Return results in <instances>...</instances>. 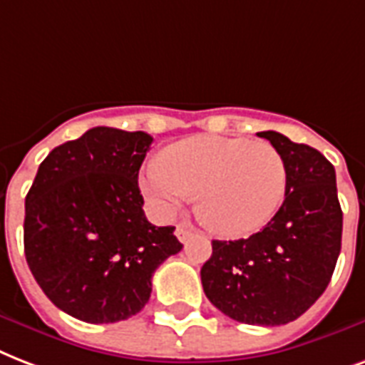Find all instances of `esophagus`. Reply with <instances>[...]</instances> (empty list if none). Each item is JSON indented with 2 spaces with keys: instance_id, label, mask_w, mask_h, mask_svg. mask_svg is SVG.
<instances>
[{
  "instance_id": "34e87169",
  "label": "esophagus",
  "mask_w": 365,
  "mask_h": 365,
  "mask_svg": "<svg viewBox=\"0 0 365 365\" xmlns=\"http://www.w3.org/2000/svg\"><path fill=\"white\" fill-rule=\"evenodd\" d=\"M175 234H177V238H179V242H188V240L194 236V228L190 227V225H179L177 227V230H175Z\"/></svg>"
}]
</instances>
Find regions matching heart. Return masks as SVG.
Masks as SVG:
<instances>
[{
	"mask_svg": "<svg viewBox=\"0 0 365 365\" xmlns=\"http://www.w3.org/2000/svg\"><path fill=\"white\" fill-rule=\"evenodd\" d=\"M140 190L160 215H173L197 196V215L213 232L240 238L278 213L287 168L267 140L194 135L140 171Z\"/></svg>",
	"mask_w": 365,
	"mask_h": 365,
	"instance_id": "b5f03b06",
	"label": "heart"
}]
</instances>
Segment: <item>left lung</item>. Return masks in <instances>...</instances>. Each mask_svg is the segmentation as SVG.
Instances as JSON below:
<instances>
[{"mask_svg":"<svg viewBox=\"0 0 365 365\" xmlns=\"http://www.w3.org/2000/svg\"><path fill=\"white\" fill-rule=\"evenodd\" d=\"M270 140L287 168L282 207L261 232L242 240H213L202 267V285L222 314L251 326L297 320L326 291L341 253L343 211L335 168L326 156L276 131Z\"/></svg>","mask_w":365,"mask_h":365,"instance_id":"8db88e82","label":"left lung"}]
</instances>
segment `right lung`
I'll use <instances>...</instances> for the list:
<instances>
[{"label":"right lung","instance_id":"obj_1","mask_svg":"<svg viewBox=\"0 0 365 365\" xmlns=\"http://www.w3.org/2000/svg\"><path fill=\"white\" fill-rule=\"evenodd\" d=\"M152 140L93 127L49 152L28 192V267L51 303L78 320L114 324L140 312L152 274L182 250L175 227L144 217L138 169Z\"/></svg>","mask_w":365,"mask_h":365}]
</instances>
